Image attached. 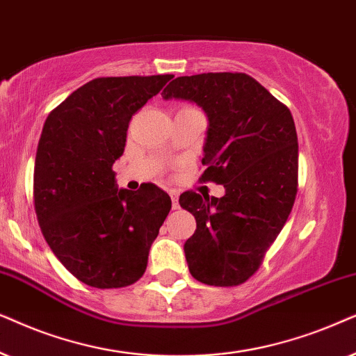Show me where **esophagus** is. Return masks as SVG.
Wrapping results in <instances>:
<instances>
[{"mask_svg": "<svg viewBox=\"0 0 356 356\" xmlns=\"http://www.w3.org/2000/svg\"><path fill=\"white\" fill-rule=\"evenodd\" d=\"M170 198H172V208L177 210L179 208V193L175 191H170Z\"/></svg>", "mask_w": 356, "mask_h": 356, "instance_id": "obj_1", "label": "esophagus"}]
</instances>
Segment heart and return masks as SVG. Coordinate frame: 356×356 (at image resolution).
<instances>
[{
  "label": "heart",
  "mask_w": 356,
  "mask_h": 356,
  "mask_svg": "<svg viewBox=\"0 0 356 356\" xmlns=\"http://www.w3.org/2000/svg\"><path fill=\"white\" fill-rule=\"evenodd\" d=\"M186 108H193V107H191V106H187V107H182L181 111H186Z\"/></svg>",
  "instance_id": "heart-1"
}]
</instances>
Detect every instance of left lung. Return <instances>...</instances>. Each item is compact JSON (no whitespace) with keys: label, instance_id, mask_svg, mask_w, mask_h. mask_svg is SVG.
<instances>
[{"label":"left lung","instance_id":"obj_1","mask_svg":"<svg viewBox=\"0 0 356 356\" xmlns=\"http://www.w3.org/2000/svg\"><path fill=\"white\" fill-rule=\"evenodd\" d=\"M207 112L200 181L225 186L221 198L184 192L179 203L197 229L184 250L195 280L238 286L260 268L298 193V135L291 112L252 76H179L161 94Z\"/></svg>","mask_w":356,"mask_h":356}]
</instances>
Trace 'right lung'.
Returning <instances> with one entry per match:
<instances>
[{"mask_svg":"<svg viewBox=\"0 0 356 356\" xmlns=\"http://www.w3.org/2000/svg\"><path fill=\"white\" fill-rule=\"evenodd\" d=\"M172 74L96 78L49 113L37 146L34 207L63 267L89 286L123 288L143 277L170 197L153 184L117 188L131 117Z\"/></svg>","mask_w":356,"mask_h":356,"instance_id":"right-lung-1","label":"right lung"}]
</instances>
